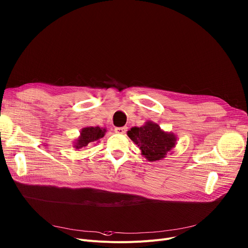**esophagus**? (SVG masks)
I'll return each instance as SVG.
<instances>
[{"label": "esophagus", "mask_w": 248, "mask_h": 248, "mask_svg": "<svg viewBox=\"0 0 248 248\" xmlns=\"http://www.w3.org/2000/svg\"><path fill=\"white\" fill-rule=\"evenodd\" d=\"M126 129H127V127H125V126H123V127H116V128H115V131H116L117 133H119V134H124L125 131H126Z\"/></svg>", "instance_id": "34e87169"}]
</instances>
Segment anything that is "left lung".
Segmentation results:
<instances>
[{
  "instance_id": "left-lung-1",
  "label": "left lung",
  "mask_w": 248,
  "mask_h": 248,
  "mask_svg": "<svg viewBox=\"0 0 248 248\" xmlns=\"http://www.w3.org/2000/svg\"><path fill=\"white\" fill-rule=\"evenodd\" d=\"M127 136L139 145L141 155L148 161L163 159L175 147L177 141L174 133L162 130L158 124L150 121L140 127H131L127 131Z\"/></svg>"
}]
</instances>
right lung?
Listing matches in <instances>:
<instances>
[{
	"label": "right lung",
	"mask_w": 248,
	"mask_h": 248,
	"mask_svg": "<svg viewBox=\"0 0 248 248\" xmlns=\"http://www.w3.org/2000/svg\"><path fill=\"white\" fill-rule=\"evenodd\" d=\"M106 129L101 128L99 126H89L82 128L80 132V137L74 142V147L76 149H80L82 147L87 146L91 142L98 141L100 139H102L105 136Z\"/></svg>",
	"instance_id": "right-lung-1"
}]
</instances>
